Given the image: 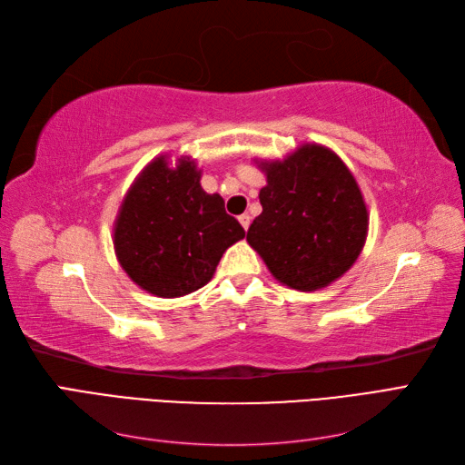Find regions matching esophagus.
Returning <instances> with one entry per match:
<instances>
[{"label": "esophagus", "instance_id": "1", "mask_svg": "<svg viewBox=\"0 0 465 465\" xmlns=\"http://www.w3.org/2000/svg\"><path fill=\"white\" fill-rule=\"evenodd\" d=\"M238 221H241V224L244 227V231H248V227H250V215H248V213H244V215L238 217Z\"/></svg>", "mask_w": 465, "mask_h": 465}]
</instances>
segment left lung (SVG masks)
<instances>
[{"label":"left lung","instance_id":"obj_1","mask_svg":"<svg viewBox=\"0 0 465 465\" xmlns=\"http://www.w3.org/2000/svg\"><path fill=\"white\" fill-rule=\"evenodd\" d=\"M262 213L246 241L272 275L291 289L318 291L353 265L369 231L355 176L337 154L304 143L283 161H262Z\"/></svg>","mask_w":465,"mask_h":465}]
</instances>
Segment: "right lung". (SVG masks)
<instances>
[{
	"instance_id": "obj_1",
	"label": "right lung",
	"mask_w": 465,
	"mask_h": 465,
	"mask_svg": "<svg viewBox=\"0 0 465 465\" xmlns=\"http://www.w3.org/2000/svg\"><path fill=\"white\" fill-rule=\"evenodd\" d=\"M190 157L153 159L125 193L114 223V252L135 285L163 299L184 297L213 277L224 250L244 229L219 193L203 192Z\"/></svg>"
}]
</instances>
